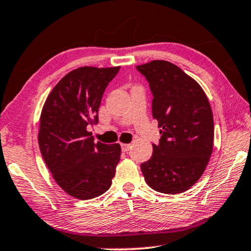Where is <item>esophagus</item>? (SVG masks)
Listing matches in <instances>:
<instances>
[{"instance_id": "1", "label": "esophagus", "mask_w": 251, "mask_h": 251, "mask_svg": "<svg viewBox=\"0 0 251 251\" xmlns=\"http://www.w3.org/2000/svg\"><path fill=\"white\" fill-rule=\"evenodd\" d=\"M121 147H122L123 152H128L130 149V144H121Z\"/></svg>"}]
</instances>
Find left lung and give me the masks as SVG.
I'll list each match as a JSON object with an SVG mask.
<instances>
[{"mask_svg": "<svg viewBox=\"0 0 251 251\" xmlns=\"http://www.w3.org/2000/svg\"><path fill=\"white\" fill-rule=\"evenodd\" d=\"M153 94L159 145L140 169L147 185L166 194L183 193L203 174L214 147V118L203 89L176 65L152 60L137 66Z\"/></svg>", "mask_w": 251, "mask_h": 251, "instance_id": "obj_1", "label": "left lung"}]
</instances>
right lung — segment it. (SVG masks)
<instances>
[{
	"label": "right lung",
	"instance_id": "add662e5",
	"mask_svg": "<svg viewBox=\"0 0 251 251\" xmlns=\"http://www.w3.org/2000/svg\"><path fill=\"white\" fill-rule=\"evenodd\" d=\"M118 67L84 66L67 73L48 96L40 116L39 145L56 183L78 200L111 187L121 155L119 144L95 143L88 126L98 122L104 91Z\"/></svg>",
	"mask_w": 251,
	"mask_h": 251
}]
</instances>
